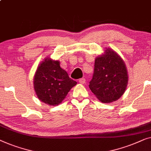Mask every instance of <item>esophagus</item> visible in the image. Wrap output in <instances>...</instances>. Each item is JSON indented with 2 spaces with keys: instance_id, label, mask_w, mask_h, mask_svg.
Instances as JSON below:
<instances>
[{
  "instance_id": "obj_1",
  "label": "esophagus",
  "mask_w": 151,
  "mask_h": 151,
  "mask_svg": "<svg viewBox=\"0 0 151 151\" xmlns=\"http://www.w3.org/2000/svg\"><path fill=\"white\" fill-rule=\"evenodd\" d=\"M78 82H79V83L81 84H85L86 83V78H80V79L78 80Z\"/></svg>"
}]
</instances>
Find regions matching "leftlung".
I'll return each instance as SVG.
<instances>
[{"label": "left lung", "instance_id": "left-lung-1", "mask_svg": "<svg viewBox=\"0 0 151 151\" xmlns=\"http://www.w3.org/2000/svg\"><path fill=\"white\" fill-rule=\"evenodd\" d=\"M127 83L126 65L116 52L107 48L105 55L96 57L89 87L98 99L105 103L117 101L124 93Z\"/></svg>", "mask_w": 151, "mask_h": 151}]
</instances>
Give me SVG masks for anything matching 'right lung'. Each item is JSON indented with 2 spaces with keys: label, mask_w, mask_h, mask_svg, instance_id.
<instances>
[{
  "label": "right lung",
  "mask_w": 151,
  "mask_h": 151,
  "mask_svg": "<svg viewBox=\"0 0 151 151\" xmlns=\"http://www.w3.org/2000/svg\"><path fill=\"white\" fill-rule=\"evenodd\" d=\"M76 83L60 67L59 61L50 58L44 59L38 65L33 81L38 99L52 106L61 103Z\"/></svg>",
  "instance_id": "add662e5"
}]
</instances>
